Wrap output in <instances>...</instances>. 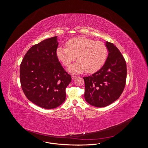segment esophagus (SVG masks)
<instances>
[{"label": "esophagus", "mask_w": 148, "mask_h": 148, "mask_svg": "<svg viewBox=\"0 0 148 148\" xmlns=\"http://www.w3.org/2000/svg\"><path fill=\"white\" fill-rule=\"evenodd\" d=\"M77 76H75V75H72V76H71V78H72L73 80L77 78Z\"/></svg>", "instance_id": "1"}]
</instances>
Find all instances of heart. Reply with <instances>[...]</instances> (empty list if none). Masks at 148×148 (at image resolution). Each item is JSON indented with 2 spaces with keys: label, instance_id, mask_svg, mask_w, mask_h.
Listing matches in <instances>:
<instances>
[{
  "label": "heart",
  "instance_id": "1",
  "mask_svg": "<svg viewBox=\"0 0 148 148\" xmlns=\"http://www.w3.org/2000/svg\"><path fill=\"white\" fill-rule=\"evenodd\" d=\"M66 48L59 47L56 55L66 66L77 58V62L68 68L72 74H79L86 71L91 73L98 71L105 63L108 56L104 43L85 37L71 39L66 42Z\"/></svg>",
  "mask_w": 148,
  "mask_h": 148
}]
</instances>
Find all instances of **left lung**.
I'll use <instances>...</instances> for the list:
<instances>
[{
    "label": "left lung",
    "mask_w": 148,
    "mask_h": 148,
    "mask_svg": "<svg viewBox=\"0 0 148 148\" xmlns=\"http://www.w3.org/2000/svg\"><path fill=\"white\" fill-rule=\"evenodd\" d=\"M108 56L98 71L84 77L86 101L95 107H105L119 98L124 90L127 79V65L119 50L106 42Z\"/></svg>",
    "instance_id": "8db88e82"
}]
</instances>
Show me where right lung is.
<instances>
[{
    "label": "right lung",
    "instance_id": "obj_1",
    "mask_svg": "<svg viewBox=\"0 0 148 148\" xmlns=\"http://www.w3.org/2000/svg\"><path fill=\"white\" fill-rule=\"evenodd\" d=\"M57 36L50 38L32 47L20 66L21 88L29 100L47 109L62 105L65 89L71 81L56 56Z\"/></svg>",
    "mask_w": 148,
    "mask_h": 148
}]
</instances>
